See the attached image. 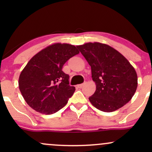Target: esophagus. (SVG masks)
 I'll return each mask as SVG.
<instances>
[{
  "mask_svg": "<svg viewBox=\"0 0 152 152\" xmlns=\"http://www.w3.org/2000/svg\"><path fill=\"white\" fill-rule=\"evenodd\" d=\"M83 84H84V83H81V84H78V85H77V87H78V88H81V87L83 86Z\"/></svg>",
  "mask_w": 152,
  "mask_h": 152,
  "instance_id": "esophagus-1",
  "label": "esophagus"
}]
</instances>
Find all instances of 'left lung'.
Here are the masks:
<instances>
[{
    "label": "left lung",
    "mask_w": 152,
    "mask_h": 152,
    "mask_svg": "<svg viewBox=\"0 0 152 152\" xmlns=\"http://www.w3.org/2000/svg\"><path fill=\"white\" fill-rule=\"evenodd\" d=\"M91 68L96 91L90 96L94 107L112 112L132 99L137 88V74L129 61L109 45L98 42L76 46Z\"/></svg>",
    "instance_id": "8db88e82"
}]
</instances>
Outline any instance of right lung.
Returning a JSON list of instances; mask_svg holds the SVG:
<instances>
[{"mask_svg":"<svg viewBox=\"0 0 152 152\" xmlns=\"http://www.w3.org/2000/svg\"><path fill=\"white\" fill-rule=\"evenodd\" d=\"M78 53L75 46L56 43L43 48L28 62L19 76L18 86L29 106L45 114H54L65 106L76 88L69 85V76L62 68Z\"/></svg>","mask_w":152,"mask_h":152,"instance_id":"add662e5","label":"right lung"}]
</instances>
